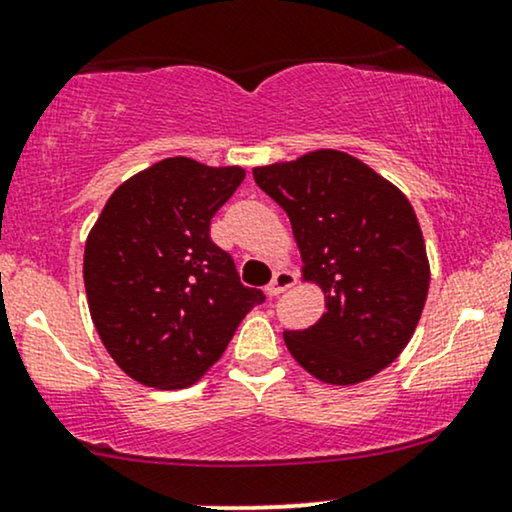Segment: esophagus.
<instances>
[{"label": "esophagus", "mask_w": 512, "mask_h": 512, "mask_svg": "<svg viewBox=\"0 0 512 512\" xmlns=\"http://www.w3.org/2000/svg\"><path fill=\"white\" fill-rule=\"evenodd\" d=\"M291 286H295V276L291 272H283V269H281V272L274 274L272 283H269L264 291H267L269 298H274V295H281L283 291H288Z\"/></svg>", "instance_id": "obj_1"}]
</instances>
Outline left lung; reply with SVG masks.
<instances>
[{"label": "left lung", "mask_w": 512, "mask_h": 512, "mask_svg": "<svg viewBox=\"0 0 512 512\" xmlns=\"http://www.w3.org/2000/svg\"><path fill=\"white\" fill-rule=\"evenodd\" d=\"M286 209L303 281L326 312L303 331H283L288 353L331 386H355L408 346L429 293L420 221L403 190L341 150H315L252 169Z\"/></svg>", "instance_id": "left-lung-1"}]
</instances>
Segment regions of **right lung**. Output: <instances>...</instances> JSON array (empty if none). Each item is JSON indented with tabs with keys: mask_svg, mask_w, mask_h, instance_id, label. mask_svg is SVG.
<instances>
[{
	"mask_svg": "<svg viewBox=\"0 0 512 512\" xmlns=\"http://www.w3.org/2000/svg\"><path fill=\"white\" fill-rule=\"evenodd\" d=\"M243 178V166L162 159L123 181L90 229L83 279L92 324L140 384H195L264 300L209 240V221Z\"/></svg>",
	"mask_w": 512,
	"mask_h": 512,
	"instance_id": "right-lung-1",
	"label": "right lung"
}]
</instances>
